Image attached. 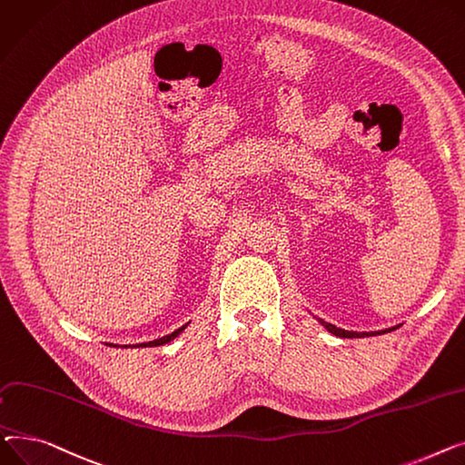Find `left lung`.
<instances>
[{
  "instance_id": "obj_1",
  "label": "left lung",
  "mask_w": 465,
  "mask_h": 465,
  "mask_svg": "<svg viewBox=\"0 0 465 465\" xmlns=\"http://www.w3.org/2000/svg\"><path fill=\"white\" fill-rule=\"evenodd\" d=\"M326 331H329L331 334H334V336H338V338H361V336H370V334H385V332H391V331H394V329H398V326H391V329H385V331H377V332H354V331H345V329H340V326H336V324H332V322H326V321H322V319H317Z\"/></svg>"
}]
</instances>
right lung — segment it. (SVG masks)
Returning <instances> with one entry per match:
<instances>
[{"mask_svg":"<svg viewBox=\"0 0 465 465\" xmlns=\"http://www.w3.org/2000/svg\"><path fill=\"white\" fill-rule=\"evenodd\" d=\"M187 324L189 322H185L183 326H180L178 331H174L173 334H167V336H163V338H157V340H153V341H148V343H136V345H124V347H157V345H165V343H169V341H173L174 338H178L185 329H187ZM113 347H120V345H114V343H111Z\"/></svg>","mask_w":465,"mask_h":465,"instance_id":"add662e5","label":"right lung"}]
</instances>
